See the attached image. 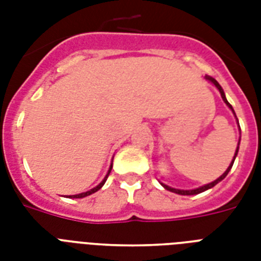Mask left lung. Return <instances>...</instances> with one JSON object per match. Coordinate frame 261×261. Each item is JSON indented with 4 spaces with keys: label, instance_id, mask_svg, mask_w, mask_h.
<instances>
[{
    "label": "left lung",
    "instance_id": "8db88e82",
    "mask_svg": "<svg viewBox=\"0 0 261 261\" xmlns=\"http://www.w3.org/2000/svg\"><path fill=\"white\" fill-rule=\"evenodd\" d=\"M206 79L208 80V81H211V83L214 84L215 87L218 88L219 93H221V96H222V98H223V101L226 102V106L229 107V108H230L231 111H233V107H231V106H230V102H229V101H227V100H226V97H225V93H223L222 88H221V85H219V84L217 83V80H214V79H213V77H206ZM233 112H234V111H233ZM237 122H239V120H237ZM237 153H239V146H237V150H236L234 159H236V155H237ZM233 163H234V160L231 161V164H230V165H229V168H227V169H226V172H225V173H223L222 176H221V177H218V178H217V180H215V181L210 182V184H206V186L200 187V188H196V190L182 191V190H174V188H172V187L165 186V184H163V186H164V188H167L168 191H172V192H176V194H178V195H196V194H200V192H203V191L208 190V188H213V187H214L215 184H217V182H219V181H221V180H223V178L226 177V174L229 173V171H230L231 167H233Z\"/></svg>",
    "mask_w": 261,
    "mask_h": 261
}]
</instances>
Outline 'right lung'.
Wrapping results in <instances>:
<instances>
[{"label": "right lung", "mask_w": 261, "mask_h": 261, "mask_svg": "<svg viewBox=\"0 0 261 261\" xmlns=\"http://www.w3.org/2000/svg\"><path fill=\"white\" fill-rule=\"evenodd\" d=\"M111 169H112V165H111L110 171H108V174H107V176H106V178H104V180H102V181L100 182V184H98L97 187H94L93 190L87 191V192H83V194H79V195H73V196H71V198H85V196H88V195H92V194H93V192H96V191H98V190H100V188H101V187L104 186V182H106L107 177H108V176H110V172H111Z\"/></svg>", "instance_id": "add662e5"}]
</instances>
